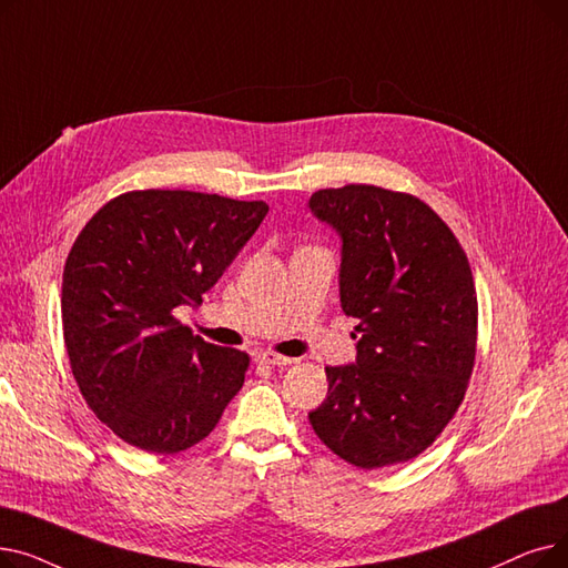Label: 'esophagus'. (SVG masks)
I'll return each instance as SVG.
<instances>
[{"mask_svg": "<svg viewBox=\"0 0 568 568\" xmlns=\"http://www.w3.org/2000/svg\"><path fill=\"white\" fill-rule=\"evenodd\" d=\"M255 359L260 362V364H266V366H292L294 364V359H290V356H281V354H276V352H260Z\"/></svg>", "mask_w": 568, "mask_h": 568, "instance_id": "obj_1", "label": "esophagus"}]
</instances>
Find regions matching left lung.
I'll return each mask as SVG.
<instances>
[{"mask_svg":"<svg viewBox=\"0 0 568 568\" xmlns=\"http://www.w3.org/2000/svg\"><path fill=\"white\" fill-rule=\"evenodd\" d=\"M311 212L341 242V306L356 362L329 366L308 414L343 460L377 469L426 452L460 407L476 354V290L458 239L419 197L368 184L324 189Z\"/></svg>","mask_w":568,"mask_h":568,"instance_id":"left-lung-1","label":"left lung"}]
</instances>
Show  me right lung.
Segmentation results:
<instances>
[{"label":"right lung","instance_id":"add662e5","mask_svg":"<svg viewBox=\"0 0 568 568\" xmlns=\"http://www.w3.org/2000/svg\"><path fill=\"white\" fill-rule=\"evenodd\" d=\"M268 206L195 191H131L92 216L67 257L64 343L99 419L149 454L204 439L244 386L248 354L193 336L200 304Z\"/></svg>","mask_w":568,"mask_h":568}]
</instances>
